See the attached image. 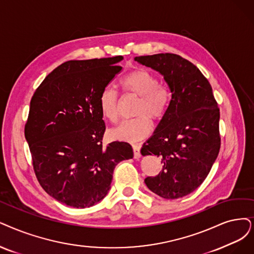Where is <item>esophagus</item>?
Instances as JSON below:
<instances>
[{
  "instance_id": "1",
  "label": "esophagus",
  "mask_w": 254,
  "mask_h": 254,
  "mask_svg": "<svg viewBox=\"0 0 254 254\" xmlns=\"http://www.w3.org/2000/svg\"><path fill=\"white\" fill-rule=\"evenodd\" d=\"M132 149H133V156H134V158L135 159L140 158V156H141V154H140V146L139 145H133Z\"/></svg>"
}]
</instances>
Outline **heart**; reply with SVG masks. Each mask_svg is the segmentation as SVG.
Segmentation results:
<instances>
[{
    "instance_id": "heart-1",
    "label": "heart",
    "mask_w": 254,
    "mask_h": 254,
    "mask_svg": "<svg viewBox=\"0 0 254 254\" xmlns=\"http://www.w3.org/2000/svg\"><path fill=\"white\" fill-rule=\"evenodd\" d=\"M124 93L138 97L134 115L136 118L122 122L110 130L113 138L135 143L146 138L152 130L151 121L156 123L164 119L171 104V93L168 85L157 81V77L146 68L131 70L120 80ZM119 96L113 88L105 87L99 97V107L102 117L116 123L118 121Z\"/></svg>"
}]
</instances>
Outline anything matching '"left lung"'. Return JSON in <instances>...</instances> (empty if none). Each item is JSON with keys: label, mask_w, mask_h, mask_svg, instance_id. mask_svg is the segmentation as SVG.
Masks as SVG:
<instances>
[{"label": "left lung", "mask_w": 254, "mask_h": 254, "mask_svg": "<svg viewBox=\"0 0 254 254\" xmlns=\"http://www.w3.org/2000/svg\"><path fill=\"white\" fill-rule=\"evenodd\" d=\"M159 72L172 93L171 104L143 155H157L162 169L147 177L150 190L165 199H178L194 191L207 177L219 154L220 109L208 80L189 60L160 53L134 58Z\"/></svg>", "instance_id": "left-lung-1"}]
</instances>
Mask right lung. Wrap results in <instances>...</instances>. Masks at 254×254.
<instances>
[{
    "label": "right lung",
    "mask_w": 254,
    "mask_h": 254,
    "mask_svg": "<svg viewBox=\"0 0 254 254\" xmlns=\"http://www.w3.org/2000/svg\"><path fill=\"white\" fill-rule=\"evenodd\" d=\"M123 56L69 60L57 66L30 102L25 137L39 185L60 203L90 207L110 189L116 166L133 157L128 143L104 146L99 97Z\"/></svg>",
    "instance_id": "obj_1"
}]
</instances>
